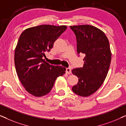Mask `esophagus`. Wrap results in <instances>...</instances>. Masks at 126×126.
I'll return each mask as SVG.
<instances>
[{
    "instance_id": "obj_1",
    "label": "esophagus",
    "mask_w": 126,
    "mask_h": 126,
    "mask_svg": "<svg viewBox=\"0 0 126 126\" xmlns=\"http://www.w3.org/2000/svg\"><path fill=\"white\" fill-rule=\"evenodd\" d=\"M71 71H72V70L70 68H67L66 69V73L67 74H68V75H69V74L71 73Z\"/></svg>"
}]
</instances>
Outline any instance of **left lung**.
<instances>
[{"label": "left lung", "instance_id": "1", "mask_svg": "<svg viewBox=\"0 0 126 126\" xmlns=\"http://www.w3.org/2000/svg\"><path fill=\"white\" fill-rule=\"evenodd\" d=\"M70 28L76 37L77 54L85 56L83 67L72 70L79 78L72 91L87 97L101 87L107 75L111 61L109 41L104 32L92 26H73Z\"/></svg>", "mask_w": 126, "mask_h": 126}]
</instances>
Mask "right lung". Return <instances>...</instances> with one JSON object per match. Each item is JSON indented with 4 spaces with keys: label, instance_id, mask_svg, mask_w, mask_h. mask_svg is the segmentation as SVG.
I'll use <instances>...</instances> for the list:
<instances>
[{
    "label": "right lung",
    "instance_id": "add662e5",
    "mask_svg": "<svg viewBox=\"0 0 126 126\" xmlns=\"http://www.w3.org/2000/svg\"><path fill=\"white\" fill-rule=\"evenodd\" d=\"M66 28L43 25L26 29L20 34L15 50V69L20 81L32 95L49 94L56 79L65 73L64 67L50 65L44 58Z\"/></svg>",
    "mask_w": 126,
    "mask_h": 126
}]
</instances>
